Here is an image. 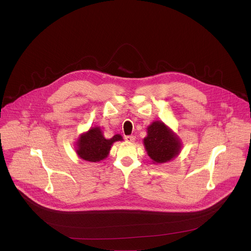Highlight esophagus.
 I'll return each instance as SVG.
<instances>
[{
    "label": "esophagus",
    "instance_id": "34e87169",
    "mask_svg": "<svg viewBox=\"0 0 251 251\" xmlns=\"http://www.w3.org/2000/svg\"><path fill=\"white\" fill-rule=\"evenodd\" d=\"M125 139H126V141H128V142H134V141H135V136H134V135L126 136Z\"/></svg>",
    "mask_w": 251,
    "mask_h": 251
}]
</instances>
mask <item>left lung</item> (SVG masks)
<instances>
[{"label":"left lung","instance_id":"1","mask_svg":"<svg viewBox=\"0 0 251 251\" xmlns=\"http://www.w3.org/2000/svg\"><path fill=\"white\" fill-rule=\"evenodd\" d=\"M144 145L149 157L156 163L172 160L181 149V142L173 132L160 121L153 122L148 127V135Z\"/></svg>","mask_w":251,"mask_h":251}]
</instances>
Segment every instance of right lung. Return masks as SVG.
<instances>
[{"mask_svg":"<svg viewBox=\"0 0 251 251\" xmlns=\"http://www.w3.org/2000/svg\"><path fill=\"white\" fill-rule=\"evenodd\" d=\"M120 140H122L121 135L117 134L111 139H105L100 128H91L87 133L80 136L77 154L85 161L99 162L108 155L113 143Z\"/></svg>","mask_w":251,"mask_h":251,"instance_id":"obj_1","label":"right lung"}]
</instances>
